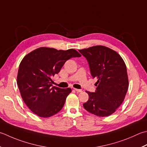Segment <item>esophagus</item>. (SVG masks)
<instances>
[{
  "mask_svg": "<svg viewBox=\"0 0 147 147\" xmlns=\"http://www.w3.org/2000/svg\"><path fill=\"white\" fill-rule=\"evenodd\" d=\"M74 90H75V91H76V92H82V90H80V89H77V88H74Z\"/></svg>",
  "mask_w": 147,
  "mask_h": 147,
  "instance_id": "1",
  "label": "esophagus"
}]
</instances>
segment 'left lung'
<instances>
[{"instance_id": "left-lung-1", "label": "left lung", "mask_w": 147, "mask_h": 147, "mask_svg": "<svg viewBox=\"0 0 147 147\" xmlns=\"http://www.w3.org/2000/svg\"><path fill=\"white\" fill-rule=\"evenodd\" d=\"M79 51L87 59L91 75L97 80L96 92L86 91L89 98L83 107L95 115H110L122 105L127 92L125 62L115 51L105 46H94Z\"/></svg>"}]
</instances>
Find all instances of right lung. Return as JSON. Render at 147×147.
<instances>
[{"instance_id":"right-lung-1","label":"right lung","mask_w":147,"mask_h":147,"mask_svg":"<svg viewBox=\"0 0 147 147\" xmlns=\"http://www.w3.org/2000/svg\"><path fill=\"white\" fill-rule=\"evenodd\" d=\"M81 57L74 49L57 50L41 47L24 57L19 65L17 85L22 98L37 116L48 118L58 113L64 106L70 88L52 86L53 77L58 74L67 60Z\"/></svg>"}]
</instances>
